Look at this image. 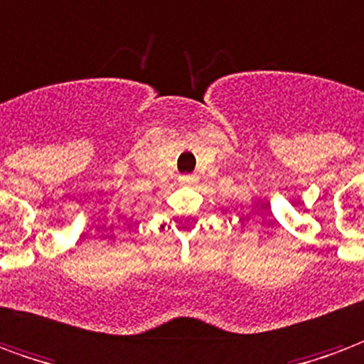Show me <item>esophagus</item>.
I'll use <instances>...</instances> for the list:
<instances>
[{"label": "esophagus", "instance_id": "obj_1", "mask_svg": "<svg viewBox=\"0 0 364 364\" xmlns=\"http://www.w3.org/2000/svg\"><path fill=\"white\" fill-rule=\"evenodd\" d=\"M180 182H182L184 186H190L196 182V176H192V174H186V176H182V178H180Z\"/></svg>", "mask_w": 364, "mask_h": 364}]
</instances>
